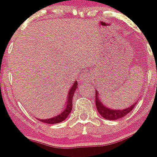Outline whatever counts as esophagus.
Wrapping results in <instances>:
<instances>
[{
  "label": "esophagus",
  "mask_w": 157,
  "mask_h": 157,
  "mask_svg": "<svg viewBox=\"0 0 157 157\" xmlns=\"http://www.w3.org/2000/svg\"><path fill=\"white\" fill-rule=\"evenodd\" d=\"M90 80V74H84V75L82 76L81 77H80V81L82 82H86V81H88V80Z\"/></svg>",
  "instance_id": "34e87169"
}]
</instances>
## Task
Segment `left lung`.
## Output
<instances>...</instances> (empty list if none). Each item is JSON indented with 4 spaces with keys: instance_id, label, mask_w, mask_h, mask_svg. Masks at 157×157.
<instances>
[{
    "instance_id": "8db88e82",
    "label": "left lung",
    "mask_w": 157,
    "mask_h": 157,
    "mask_svg": "<svg viewBox=\"0 0 157 157\" xmlns=\"http://www.w3.org/2000/svg\"><path fill=\"white\" fill-rule=\"evenodd\" d=\"M137 103V101H135L134 103H133L131 106L127 107L123 109H110L109 107L105 106L102 101L100 100V97L99 96V92L96 90V106L98 112L102 115V118L107 120H117L119 118H123L128 115L133 109L135 107L136 104Z\"/></svg>"
}]
</instances>
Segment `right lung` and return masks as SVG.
Returning <instances> with one entry per match:
<instances>
[{
  "label": "right lung",
  "instance_id": "obj_1",
  "mask_svg": "<svg viewBox=\"0 0 157 157\" xmlns=\"http://www.w3.org/2000/svg\"><path fill=\"white\" fill-rule=\"evenodd\" d=\"M77 87H78L77 81L75 80V81H74V83L72 85V86L70 88L68 93H67V99L65 102V105H64V107H63V108H64V110L61 111V112L59 115H55L53 118H46V119H40V118H37V119L41 121L42 122L47 123V124H58V123H60L61 122V121H64V120L68 117L71 110H72L73 97H74V92L76 91Z\"/></svg>",
  "mask_w": 157,
  "mask_h": 157
}]
</instances>
